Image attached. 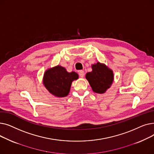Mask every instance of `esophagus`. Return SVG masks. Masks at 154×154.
Wrapping results in <instances>:
<instances>
[{"label": "esophagus", "instance_id": "34e87169", "mask_svg": "<svg viewBox=\"0 0 154 154\" xmlns=\"http://www.w3.org/2000/svg\"><path fill=\"white\" fill-rule=\"evenodd\" d=\"M79 74L80 77H84L85 75V72L84 70H80L79 72Z\"/></svg>", "mask_w": 154, "mask_h": 154}]
</instances>
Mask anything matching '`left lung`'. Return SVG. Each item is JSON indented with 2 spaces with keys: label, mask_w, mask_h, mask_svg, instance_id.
Returning a JSON list of instances; mask_svg holds the SVG:
<instances>
[{
  "label": "left lung",
  "mask_w": 154,
  "mask_h": 154,
  "mask_svg": "<svg viewBox=\"0 0 154 154\" xmlns=\"http://www.w3.org/2000/svg\"><path fill=\"white\" fill-rule=\"evenodd\" d=\"M92 71L87 73L85 77L94 92L103 94L110 87L114 80L113 72L99 62L92 65Z\"/></svg>",
  "instance_id": "obj_1"
}]
</instances>
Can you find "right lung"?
I'll return each mask as SVG.
<instances>
[{
    "instance_id": "obj_1",
    "label": "right lung",
    "mask_w": 154,
    "mask_h": 154,
    "mask_svg": "<svg viewBox=\"0 0 154 154\" xmlns=\"http://www.w3.org/2000/svg\"><path fill=\"white\" fill-rule=\"evenodd\" d=\"M78 78L77 73L67 72L66 69L58 66L45 72L44 84L52 94L62 97L69 94L72 81Z\"/></svg>"
}]
</instances>
